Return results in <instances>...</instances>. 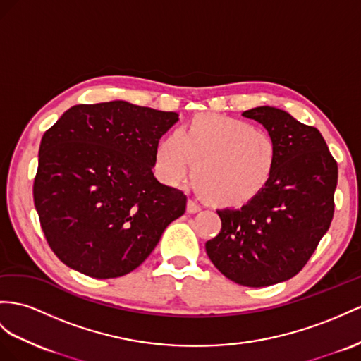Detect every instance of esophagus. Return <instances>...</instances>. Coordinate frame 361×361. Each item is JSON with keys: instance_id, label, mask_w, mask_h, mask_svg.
<instances>
[{"instance_id": "1", "label": "esophagus", "mask_w": 361, "mask_h": 361, "mask_svg": "<svg viewBox=\"0 0 361 361\" xmlns=\"http://www.w3.org/2000/svg\"><path fill=\"white\" fill-rule=\"evenodd\" d=\"M200 210H201V206L198 204L195 200L188 201V212H189V214H197V212H200Z\"/></svg>"}]
</instances>
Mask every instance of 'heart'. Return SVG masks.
Here are the masks:
<instances>
[{
  "mask_svg": "<svg viewBox=\"0 0 361 361\" xmlns=\"http://www.w3.org/2000/svg\"><path fill=\"white\" fill-rule=\"evenodd\" d=\"M277 143L262 128L241 118L198 114L157 145L154 166L168 184L189 177L207 202L244 206L270 183L277 163Z\"/></svg>",
  "mask_w": 361,
  "mask_h": 361,
  "instance_id": "1",
  "label": "heart"
}]
</instances>
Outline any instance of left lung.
<instances>
[{
    "label": "left lung",
    "instance_id": "1",
    "mask_svg": "<svg viewBox=\"0 0 361 361\" xmlns=\"http://www.w3.org/2000/svg\"><path fill=\"white\" fill-rule=\"evenodd\" d=\"M277 143L267 188L241 209L216 210L221 232L206 243L209 259L230 281L269 286L308 262L334 215L337 163L319 129L274 106L244 111Z\"/></svg>",
    "mask_w": 361,
    "mask_h": 361
}]
</instances>
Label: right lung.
Returning a JSON list of instances; mask_svg holds the SVG:
<instances>
[{
  "label": "right lung",
  "mask_w": 361,
  "mask_h": 361,
  "mask_svg": "<svg viewBox=\"0 0 361 361\" xmlns=\"http://www.w3.org/2000/svg\"><path fill=\"white\" fill-rule=\"evenodd\" d=\"M177 113L125 100L67 109L44 134L35 207L51 250L96 279L131 273L186 210L154 177V152Z\"/></svg>",
  "instance_id": "obj_1"
}]
</instances>
